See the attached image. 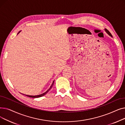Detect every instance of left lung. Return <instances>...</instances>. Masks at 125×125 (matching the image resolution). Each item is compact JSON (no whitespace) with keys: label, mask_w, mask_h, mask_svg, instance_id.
I'll use <instances>...</instances> for the list:
<instances>
[{"label":"left lung","mask_w":125,"mask_h":125,"mask_svg":"<svg viewBox=\"0 0 125 125\" xmlns=\"http://www.w3.org/2000/svg\"><path fill=\"white\" fill-rule=\"evenodd\" d=\"M105 31H106V32L109 35H110V36H111V37H113V36H112V35H111V34L110 33V32H109L107 29H105Z\"/></svg>","instance_id":"1"}]
</instances>
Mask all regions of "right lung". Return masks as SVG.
I'll list each match as a JSON object with an SVG mask.
<instances>
[{"mask_svg":"<svg viewBox=\"0 0 125 125\" xmlns=\"http://www.w3.org/2000/svg\"><path fill=\"white\" fill-rule=\"evenodd\" d=\"M20 32V31H19V32L18 33V34H19V33ZM54 81H53V82H52V85L51 86V87H50V88L45 92H44V93H43V94H41V95H35V96H31V95H25L26 96H28V97H31V98H39V97H42V96H44V95H45L46 94H47L48 92L50 90V89L52 88V86H53L54 85ZM23 95H24V94H23Z\"/></svg>","mask_w":125,"mask_h":125,"instance_id":"obj_1","label":"right lung"}]
</instances>
